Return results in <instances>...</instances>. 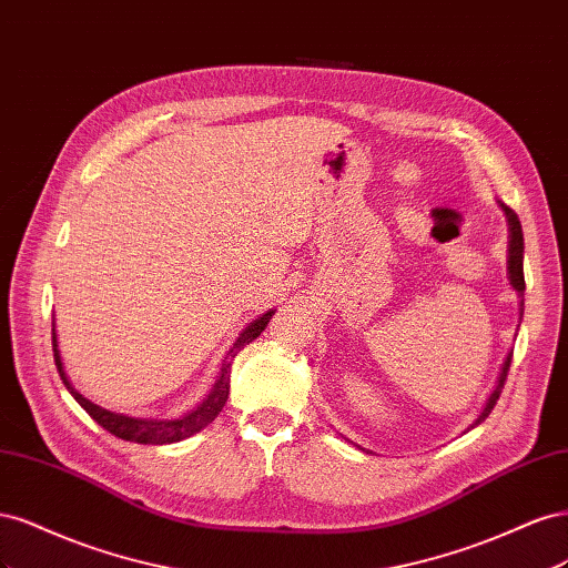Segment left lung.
<instances>
[{
  "mask_svg": "<svg viewBox=\"0 0 568 568\" xmlns=\"http://www.w3.org/2000/svg\"><path fill=\"white\" fill-rule=\"evenodd\" d=\"M497 205H500V209H503V213H505V217H507V227H509L507 280H509L511 288L517 291L519 298H521V301H519V320H521V317H524V291H526V282H524V232H521V222H519L517 213H514L511 209H507V205H505V203H500V201H497ZM509 365H511V351H509V353H507V357H505L503 369H500V376H497V384H495L493 393L488 395V400H486L484 409L478 412V417L474 419V424H471L469 428L478 426L480 422H484V419L490 415V409L495 407L497 398H500V393H503V386H505V379H507ZM357 448H359V445H357ZM359 450H365V448H359ZM365 453H369V450H365Z\"/></svg>",
  "mask_w": 568,
  "mask_h": 568,
  "instance_id": "8db88e82",
  "label": "left lung"
}]
</instances>
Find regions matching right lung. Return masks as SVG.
<instances>
[{
    "instance_id": "add662e5",
    "label": "right lung",
    "mask_w": 568,
    "mask_h": 568,
    "mask_svg": "<svg viewBox=\"0 0 568 568\" xmlns=\"http://www.w3.org/2000/svg\"><path fill=\"white\" fill-rule=\"evenodd\" d=\"M274 311L270 307L267 313H263L257 320H253L246 329H242V334L236 336L234 346L230 348L227 357L222 359V367L217 372V379L213 384V388L209 390V395L205 398L192 407L189 412H184V415L180 417H130V415H120V412H111L106 407H99L94 405L92 400L84 398L82 393H78L71 384V379H68V374L63 369V359H61V351H59V341H57V329H51V343H54V363H57V369H59V376L61 382L65 384L68 393L73 395V398L80 403V407L88 412V415L99 424L104 426L109 434L123 438V440H130V443H142V445H168V443H178V440H184L189 436L199 434L201 428L209 426L220 412L222 407H225L227 398H230V374H232V357L242 351L244 346H248V343L253 338L261 336V332L267 326V322L272 320ZM51 326H57L54 320H51Z\"/></svg>"
}]
</instances>
